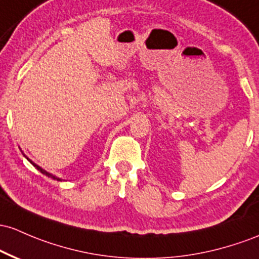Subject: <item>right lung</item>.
Here are the masks:
<instances>
[{
    "label": "right lung",
    "mask_w": 259,
    "mask_h": 259,
    "mask_svg": "<svg viewBox=\"0 0 259 259\" xmlns=\"http://www.w3.org/2000/svg\"><path fill=\"white\" fill-rule=\"evenodd\" d=\"M32 163H33V162H32ZM33 164H34V163H33ZM34 167H36V169H38V171H40V172L42 173V175L48 176V177H51V178H54V180H58V181H61V180H59V178H56V177H55V176L50 175V173H48L47 171H44V169H42V168H40V167H39V166H36V164H34Z\"/></svg>",
    "instance_id": "1"
}]
</instances>
